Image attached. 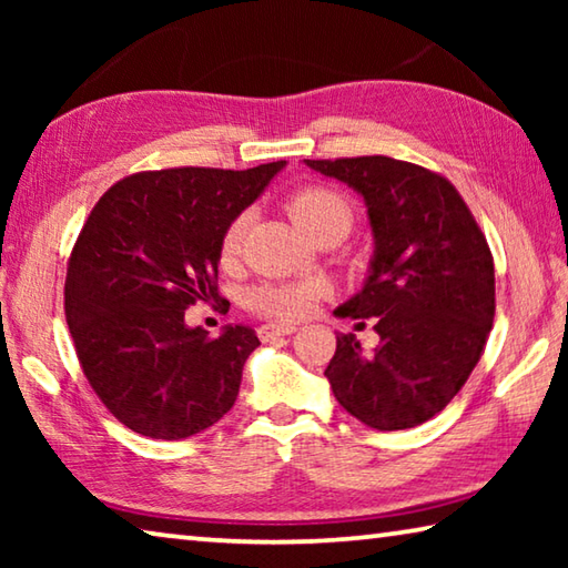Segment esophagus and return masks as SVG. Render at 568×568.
Wrapping results in <instances>:
<instances>
[{
    "label": "esophagus",
    "mask_w": 568,
    "mask_h": 568,
    "mask_svg": "<svg viewBox=\"0 0 568 568\" xmlns=\"http://www.w3.org/2000/svg\"><path fill=\"white\" fill-rule=\"evenodd\" d=\"M295 331L297 328L291 323H267L257 333H261L263 341H273V338H281V335H293Z\"/></svg>",
    "instance_id": "1"
}]
</instances>
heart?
Listing matches in <instances>:
<instances>
[{"mask_svg":"<svg viewBox=\"0 0 568 568\" xmlns=\"http://www.w3.org/2000/svg\"><path fill=\"white\" fill-rule=\"evenodd\" d=\"M287 213L307 235L315 237L328 227H343L348 233L353 225V205L343 192L325 185H305L287 197ZM247 230V215L240 213L230 220L223 237H220V261L233 265L243 253ZM325 293L321 281H283L263 283L250 291L247 305L255 313L273 321H301L313 311L318 297Z\"/></svg>","mask_w":568,"mask_h":568,"instance_id":"b5f03b06","label":"heart"}]
</instances>
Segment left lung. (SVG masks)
<instances>
[{
    "label": "left lung",
    "instance_id": "8db88e82",
    "mask_svg": "<svg viewBox=\"0 0 568 568\" xmlns=\"http://www.w3.org/2000/svg\"><path fill=\"white\" fill-rule=\"evenodd\" d=\"M358 190L376 257L338 315L376 318L381 345L363 353L338 333L325 368L333 396L361 423L403 430L434 418L484 355L496 313L494 255L450 180L386 155L305 160Z\"/></svg>",
    "mask_w": 568,
    "mask_h": 568
}]
</instances>
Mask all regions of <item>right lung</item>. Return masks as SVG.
<instances>
[{"mask_svg": "<svg viewBox=\"0 0 568 568\" xmlns=\"http://www.w3.org/2000/svg\"><path fill=\"white\" fill-rule=\"evenodd\" d=\"M283 165L134 172L84 220L67 261V325L84 378L134 434L180 440L233 408L261 341L245 325L207 338L187 328L185 311L227 303L220 237Z\"/></svg>", "mask_w": 568, "mask_h": 568, "instance_id": "add662e5", "label": "right lung"}]
</instances>
